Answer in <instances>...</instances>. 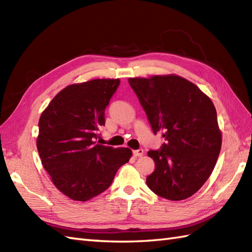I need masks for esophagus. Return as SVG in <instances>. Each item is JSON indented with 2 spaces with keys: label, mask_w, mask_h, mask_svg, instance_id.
Masks as SVG:
<instances>
[{
  "label": "esophagus",
  "mask_w": 252,
  "mask_h": 252,
  "mask_svg": "<svg viewBox=\"0 0 252 252\" xmlns=\"http://www.w3.org/2000/svg\"><path fill=\"white\" fill-rule=\"evenodd\" d=\"M144 154V149L140 148V149H136V151H133V156L134 157H141L143 156Z\"/></svg>",
  "instance_id": "obj_1"
}]
</instances>
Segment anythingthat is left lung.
Masks as SVG:
<instances>
[{
    "mask_svg": "<svg viewBox=\"0 0 252 252\" xmlns=\"http://www.w3.org/2000/svg\"><path fill=\"white\" fill-rule=\"evenodd\" d=\"M155 134L164 143L149 151L155 171L147 186L165 199L192 196L211 175L222 145L216 107L202 91L176 74L129 78Z\"/></svg>",
    "mask_w": 252,
    "mask_h": 252,
    "instance_id": "left-lung-1",
    "label": "left lung"
}]
</instances>
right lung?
Masks as SVG:
<instances>
[{
	"instance_id": "obj_1",
	"label": "right lung",
	"mask_w": 252,
	"mask_h": 252,
	"mask_svg": "<svg viewBox=\"0 0 252 252\" xmlns=\"http://www.w3.org/2000/svg\"><path fill=\"white\" fill-rule=\"evenodd\" d=\"M119 79H94L63 89L42 112L36 148L51 181L63 195L88 201L106 190L132 157L126 147L96 144L105 109Z\"/></svg>"
}]
</instances>
